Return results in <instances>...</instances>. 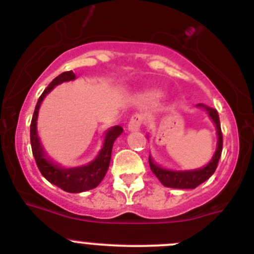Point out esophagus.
Instances as JSON below:
<instances>
[{"instance_id":"34e87169","label":"esophagus","mask_w":254,"mask_h":254,"mask_svg":"<svg viewBox=\"0 0 254 254\" xmlns=\"http://www.w3.org/2000/svg\"><path fill=\"white\" fill-rule=\"evenodd\" d=\"M142 123H143L142 114L136 113V114L131 115V118H130L129 124H127V129H129L130 131H136V130L140 129V127L142 125Z\"/></svg>"}]
</instances>
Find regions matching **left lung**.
I'll use <instances>...</instances> for the list:
<instances>
[{
  "mask_svg": "<svg viewBox=\"0 0 254 254\" xmlns=\"http://www.w3.org/2000/svg\"><path fill=\"white\" fill-rule=\"evenodd\" d=\"M196 107H200L204 108L207 112V114L210 115L211 120L214 122V124L216 125V134L219 136L217 139V147L215 151L214 156L210 160V162L207 163L205 167L199 168V170H193V171H171L166 170V168L160 167V166L156 165L152 161L151 156H148V163H150V168L153 172V175L160 179L161 183L165 187L168 188H178V189H194L198 186H200L201 183L209 179L212 176V173L215 172L217 167V163H219L220 156L222 152V132H221V125H220V119H219V113L216 109L210 108V107L205 106V104H196Z\"/></svg>",
  "mask_w": 254,
  "mask_h": 254,
  "instance_id": "1",
  "label": "left lung"
}]
</instances>
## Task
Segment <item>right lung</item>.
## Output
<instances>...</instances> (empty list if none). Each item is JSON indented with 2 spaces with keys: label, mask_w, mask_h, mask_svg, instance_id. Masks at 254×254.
<instances>
[{
  "label": "right lung",
  "mask_w": 254,
  "mask_h": 254,
  "mask_svg": "<svg viewBox=\"0 0 254 254\" xmlns=\"http://www.w3.org/2000/svg\"><path fill=\"white\" fill-rule=\"evenodd\" d=\"M75 78L76 76L72 71H66V72H63L58 77L54 78L50 82V84L44 89L39 99H38V103L34 109V114H33L32 118V123H30V145H32L33 156H34L35 162H37L40 173L50 183L55 184L56 187L67 191V193H81V191L89 190V189L96 188L101 183L102 179L106 176L107 171H108L109 163H111L113 143H114L115 139L123 132V127H119V125L107 130L106 135H104L103 146H102L97 157L92 162L81 166V167L65 168L60 165H56L51 160H49L44 151V147L40 143L37 131V120L39 107L42 104L43 99L45 98V96L54 87L63 83V82L72 81Z\"/></svg>",
  "instance_id": "right-lung-1"
}]
</instances>
